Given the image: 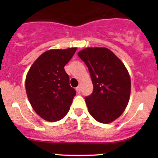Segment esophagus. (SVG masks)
<instances>
[{
  "label": "esophagus",
  "instance_id": "1",
  "mask_svg": "<svg viewBox=\"0 0 158 158\" xmlns=\"http://www.w3.org/2000/svg\"><path fill=\"white\" fill-rule=\"evenodd\" d=\"M76 90H77V92L78 94H80V92H81V86L80 85H79V86H78L77 88H76Z\"/></svg>",
  "mask_w": 158,
  "mask_h": 158
}]
</instances>
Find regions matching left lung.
Masks as SVG:
<instances>
[{
    "label": "left lung",
    "mask_w": 158,
    "mask_h": 158,
    "mask_svg": "<svg viewBox=\"0 0 158 158\" xmlns=\"http://www.w3.org/2000/svg\"><path fill=\"white\" fill-rule=\"evenodd\" d=\"M78 56L89 70L93 93L85 97L88 111L96 120L112 123L123 113L131 94V78L123 61L106 48H86Z\"/></svg>",
    "instance_id": "8db88e82"
}]
</instances>
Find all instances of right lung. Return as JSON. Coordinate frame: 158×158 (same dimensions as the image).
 <instances>
[{"label": "right lung", "instance_id": "right-lung-1", "mask_svg": "<svg viewBox=\"0 0 158 158\" xmlns=\"http://www.w3.org/2000/svg\"><path fill=\"white\" fill-rule=\"evenodd\" d=\"M77 48L52 49L43 52L27 72L25 88L30 105L44 120H60L70 110L76 90L64 67Z\"/></svg>", "mask_w": 158, "mask_h": 158}]
</instances>
